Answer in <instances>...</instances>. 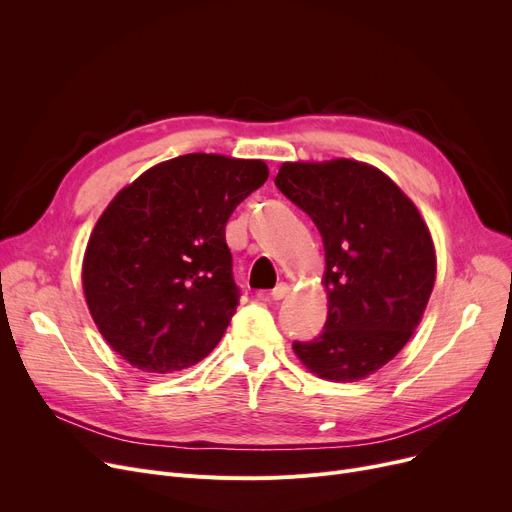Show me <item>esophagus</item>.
Segmentation results:
<instances>
[{"label":"esophagus","mask_w":512,"mask_h":512,"mask_svg":"<svg viewBox=\"0 0 512 512\" xmlns=\"http://www.w3.org/2000/svg\"><path fill=\"white\" fill-rule=\"evenodd\" d=\"M270 294H272L274 301H280V299H284V297H288V294H290V284L288 282H280Z\"/></svg>","instance_id":"1"}]
</instances>
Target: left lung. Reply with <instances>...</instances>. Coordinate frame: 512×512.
Instances as JSON below:
<instances>
[{"label":"left lung","mask_w":512,"mask_h":512,"mask_svg":"<svg viewBox=\"0 0 512 512\" xmlns=\"http://www.w3.org/2000/svg\"><path fill=\"white\" fill-rule=\"evenodd\" d=\"M276 186L315 222L326 251V328L292 351L321 380H365L421 324L436 282L432 232L402 188L365 161H284Z\"/></svg>","instance_id":"8db88e82"}]
</instances>
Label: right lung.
I'll list each match as a JSON object with an SVG mask.
<instances>
[{
    "instance_id": "1",
    "label": "right lung",
    "mask_w": 512,
    "mask_h": 512,
    "mask_svg": "<svg viewBox=\"0 0 512 512\" xmlns=\"http://www.w3.org/2000/svg\"><path fill=\"white\" fill-rule=\"evenodd\" d=\"M261 159L186 153L126 184L99 215L83 257V292L97 330L145 373L205 359L240 292L226 222L267 180Z\"/></svg>"
}]
</instances>
